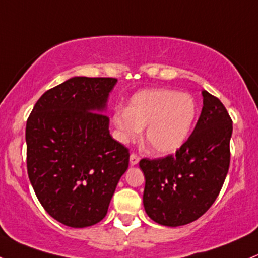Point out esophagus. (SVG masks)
<instances>
[{
    "instance_id": "1",
    "label": "esophagus",
    "mask_w": 258,
    "mask_h": 258,
    "mask_svg": "<svg viewBox=\"0 0 258 258\" xmlns=\"http://www.w3.org/2000/svg\"><path fill=\"white\" fill-rule=\"evenodd\" d=\"M140 163V157H138L137 154H135V153H132L131 155H130V164H131L132 166L137 165V164Z\"/></svg>"
}]
</instances>
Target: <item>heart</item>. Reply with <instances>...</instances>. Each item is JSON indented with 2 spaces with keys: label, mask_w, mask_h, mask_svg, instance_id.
Listing matches in <instances>:
<instances>
[{
  "label": "heart",
  "mask_w": 258,
  "mask_h": 258,
  "mask_svg": "<svg viewBox=\"0 0 258 258\" xmlns=\"http://www.w3.org/2000/svg\"><path fill=\"white\" fill-rule=\"evenodd\" d=\"M197 116L195 99L172 89H146L132 97L126 110L112 116L122 143L135 142L146 127V143L153 154L168 155L187 141Z\"/></svg>",
  "instance_id": "heart-1"
}]
</instances>
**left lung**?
I'll list each match as a JSON object with an SVG mask.
<instances>
[{
    "instance_id": "1",
    "label": "left lung",
    "mask_w": 258,
    "mask_h": 258,
    "mask_svg": "<svg viewBox=\"0 0 258 258\" xmlns=\"http://www.w3.org/2000/svg\"><path fill=\"white\" fill-rule=\"evenodd\" d=\"M202 97L196 127L176 154L140 161L144 209L160 225H186L203 216L228 174L233 121L219 99L206 90Z\"/></svg>"
}]
</instances>
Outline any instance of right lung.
I'll list each match as a JSON object with an SVG mask.
<instances>
[{"mask_svg": "<svg viewBox=\"0 0 258 258\" xmlns=\"http://www.w3.org/2000/svg\"><path fill=\"white\" fill-rule=\"evenodd\" d=\"M116 78L72 77L47 90L27 121L28 176L53 219L87 228L104 219L130 153L105 114Z\"/></svg>", "mask_w": 258, "mask_h": 258, "instance_id": "add662e5", "label": "right lung"}]
</instances>
